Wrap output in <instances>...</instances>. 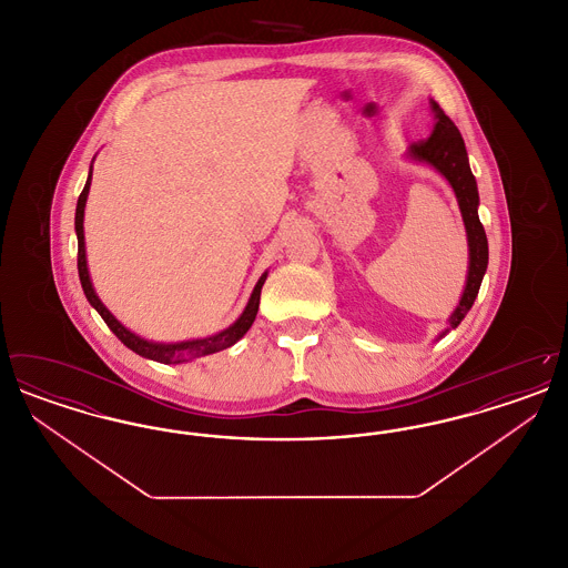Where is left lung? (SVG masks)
Wrapping results in <instances>:
<instances>
[{
    "label": "left lung",
    "mask_w": 568,
    "mask_h": 568,
    "mask_svg": "<svg viewBox=\"0 0 568 568\" xmlns=\"http://www.w3.org/2000/svg\"><path fill=\"white\" fill-rule=\"evenodd\" d=\"M430 110L434 114L433 134L424 142L410 144L406 151V158L410 162L428 163L434 168L456 193L458 197L459 213L466 227V241H468V272H466V285L459 297L458 306L447 320L445 332L438 334L443 338L449 329H456L466 313L470 311L475 297L479 294L481 281L487 268V236L481 221H479V191L477 181L470 172V163L466 155L464 140L454 121L443 112V109L430 100Z\"/></svg>",
    "instance_id": "1"
}]
</instances>
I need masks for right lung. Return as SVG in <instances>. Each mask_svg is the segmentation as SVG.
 <instances>
[{"instance_id":"right-lung-1","label":"right lung","mask_w":568,"mask_h":568,"mask_svg":"<svg viewBox=\"0 0 568 568\" xmlns=\"http://www.w3.org/2000/svg\"><path fill=\"white\" fill-rule=\"evenodd\" d=\"M95 160V158H93ZM91 174H93V162L89 165V176H87V183H84V190L79 195V204H77V216H74V230H77V239H79V276H81L82 292L89 300V304L100 313V317L106 322L110 329L114 332V336L132 352L146 357V359H153V362H160V364H183V362H190L195 357H204V355H211V353L223 352L232 345H236L244 334L248 332V327L255 322V315H257V308H260V294H262V287L266 283V276L268 271L264 272L260 276V281L255 283L251 297L244 306L241 317L216 332L213 336H206V338H191V341H181V343H155V341H146L142 336H138L132 329H128L125 325L121 324L109 308L104 306V302L100 300V296L95 294L93 290V283H91V276H89V266H87V251H84V227H82V221H84V206H87V195H89V187H91Z\"/></svg>"}]
</instances>
